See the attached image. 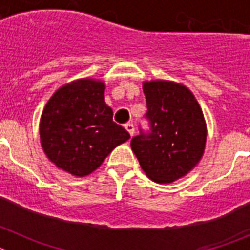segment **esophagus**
<instances>
[{
  "label": "esophagus",
  "instance_id": "34e87169",
  "mask_svg": "<svg viewBox=\"0 0 250 250\" xmlns=\"http://www.w3.org/2000/svg\"><path fill=\"white\" fill-rule=\"evenodd\" d=\"M124 127L127 130V132H129L130 135H134V131H135V129H134V124L132 123H126L125 125H124Z\"/></svg>",
  "mask_w": 250,
  "mask_h": 250
}]
</instances>
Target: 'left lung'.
Segmentation results:
<instances>
[{
  "mask_svg": "<svg viewBox=\"0 0 250 250\" xmlns=\"http://www.w3.org/2000/svg\"><path fill=\"white\" fill-rule=\"evenodd\" d=\"M149 129L139 126L131 150L141 169L156 183H171L190 171L204 152L207 126L199 104L183 85L144 83Z\"/></svg>",
  "mask_w": 250,
  "mask_h": 250,
  "instance_id": "1",
  "label": "left lung"
}]
</instances>
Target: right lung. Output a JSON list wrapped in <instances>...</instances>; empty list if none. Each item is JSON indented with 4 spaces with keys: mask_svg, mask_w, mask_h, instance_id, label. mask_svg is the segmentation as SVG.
<instances>
[{
    "mask_svg": "<svg viewBox=\"0 0 250 250\" xmlns=\"http://www.w3.org/2000/svg\"><path fill=\"white\" fill-rule=\"evenodd\" d=\"M104 91L100 81H74L57 90L42 112L40 135L43 151L56 167L72 175H89L130 138L112 120Z\"/></svg>",
    "mask_w": 250,
    "mask_h": 250,
    "instance_id": "add662e5",
    "label": "right lung"
}]
</instances>
